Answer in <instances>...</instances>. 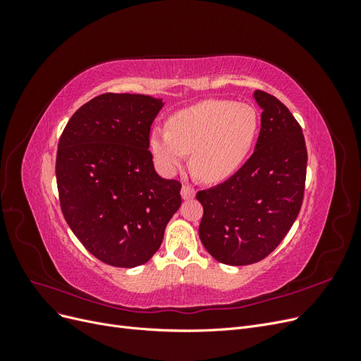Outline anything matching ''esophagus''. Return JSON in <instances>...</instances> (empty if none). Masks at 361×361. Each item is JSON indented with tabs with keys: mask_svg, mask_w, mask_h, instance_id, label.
Returning <instances> with one entry per match:
<instances>
[{
	"mask_svg": "<svg viewBox=\"0 0 361 361\" xmlns=\"http://www.w3.org/2000/svg\"><path fill=\"white\" fill-rule=\"evenodd\" d=\"M180 195H182L183 200L194 199L195 197V190L192 187H190V185H183L182 190H180Z\"/></svg>",
	"mask_w": 361,
	"mask_h": 361,
	"instance_id": "obj_1",
	"label": "esophagus"
}]
</instances>
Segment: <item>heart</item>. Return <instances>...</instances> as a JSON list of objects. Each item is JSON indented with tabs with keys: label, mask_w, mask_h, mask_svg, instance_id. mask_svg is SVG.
<instances>
[{
	"label": "heart",
	"mask_w": 361,
	"mask_h": 361,
	"mask_svg": "<svg viewBox=\"0 0 361 361\" xmlns=\"http://www.w3.org/2000/svg\"><path fill=\"white\" fill-rule=\"evenodd\" d=\"M259 116L248 104L206 99L174 113L169 130L152 129L150 152L164 174H174L191 152V169L207 182H223L244 166L256 141Z\"/></svg>",
	"instance_id": "heart-1"
}]
</instances>
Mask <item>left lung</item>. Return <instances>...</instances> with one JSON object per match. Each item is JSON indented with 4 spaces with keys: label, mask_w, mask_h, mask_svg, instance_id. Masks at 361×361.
I'll return each mask as SVG.
<instances>
[{
    "label": "left lung",
    "mask_w": 361,
    "mask_h": 361,
    "mask_svg": "<svg viewBox=\"0 0 361 361\" xmlns=\"http://www.w3.org/2000/svg\"><path fill=\"white\" fill-rule=\"evenodd\" d=\"M260 106L255 154L232 178L197 192L200 241L214 259L243 267L265 259L301 209L307 149L302 129L277 97L253 93Z\"/></svg>",
    "instance_id": "obj_1"
}]
</instances>
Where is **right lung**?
I'll use <instances>...</instances> for the list:
<instances>
[{
    "label": "right lung",
    "mask_w": 361,
    "mask_h": 361,
    "mask_svg": "<svg viewBox=\"0 0 361 361\" xmlns=\"http://www.w3.org/2000/svg\"><path fill=\"white\" fill-rule=\"evenodd\" d=\"M162 106L147 94L105 93L84 104L60 137L63 215L81 244L111 267L146 264L182 203V185L161 178L149 152Z\"/></svg>",
    "instance_id": "right-lung-1"
}]
</instances>
